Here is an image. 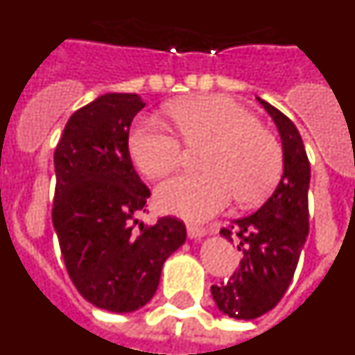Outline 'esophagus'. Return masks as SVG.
Here are the masks:
<instances>
[{
	"instance_id": "1",
	"label": "esophagus",
	"mask_w": 355,
	"mask_h": 355,
	"mask_svg": "<svg viewBox=\"0 0 355 355\" xmlns=\"http://www.w3.org/2000/svg\"><path fill=\"white\" fill-rule=\"evenodd\" d=\"M187 231H188V236L192 238V240H200L202 236H206L208 233V229L206 227H199V225H187Z\"/></svg>"
}]
</instances>
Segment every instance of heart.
Segmentation results:
<instances>
[{
  "label": "heart",
  "mask_w": 355,
  "mask_h": 355,
  "mask_svg": "<svg viewBox=\"0 0 355 355\" xmlns=\"http://www.w3.org/2000/svg\"><path fill=\"white\" fill-rule=\"evenodd\" d=\"M167 117L188 147L209 144L200 162L205 174H183L156 192L159 208L188 220L220 213L234 197L259 205L283 172V149L258 119L231 97L197 96L172 103ZM133 163L147 178H165L183 162V144L153 121H140L128 139Z\"/></svg>",
  "instance_id": "1"
}]
</instances>
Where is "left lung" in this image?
<instances>
[{"mask_svg": "<svg viewBox=\"0 0 355 355\" xmlns=\"http://www.w3.org/2000/svg\"><path fill=\"white\" fill-rule=\"evenodd\" d=\"M258 101L281 135L284 171L274 193L258 211L220 229L229 241L238 240L243 258L229 281L213 284L211 295L216 307L236 320L258 318L277 306L293 279L309 233L311 167L302 137L283 112L259 97Z\"/></svg>", "mask_w": 355, "mask_h": 355, "instance_id": "left-lung-1", "label": "left lung"}]
</instances>
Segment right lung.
<instances>
[{
  "instance_id": "1",
  "label": "right lung",
  "mask_w": 355,
  "mask_h": 355,
  "mask_svg": "<svg viewBox=\"0 0 355 355\" xmlns=\"http://www.w3.org/2000/svg\"><path fill=\"white\" fill-rule=\"evenodd\" d=\"M144 106L137 94L99 96L71 115L55 149L51 216L65 268L83 299L112 313L146 306L165 259L187 240L175 216L136 227L150 192L128 139Z\"/></svg>"
}]
</instances>
